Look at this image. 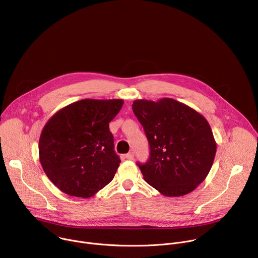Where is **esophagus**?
<instances>
[{"label":"esophagus","mask_w":258,"mask_h":258,"mask_svg":"<svg viewBox=\"0 0 258 258\" xmlns=\"http://www.w3.org/2000/svg\"><path fill=\"white\" fill-rule=\"evenodd\" d=\"M125 158L128 159V160H133V159H134V153H133V152L127 153V154L125 155Z\"/></svg>","instance_id":"esophagus-1"}]
</instances>
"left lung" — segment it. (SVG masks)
Segmentation results:
<instances>
[{
	"label": "left lung",
	"instance_id": "1",
	"mask_svg": "<svg viewBox=\"0 0 258 258\" xmlns=\"http://www.w3.org/2000/svg\"><path fill=\"white\" fill-rule=\"evenodd\" d=\"M132 107L150 146L148 162L138 163L144 179L166 197L194 191L209 173L216 152L206 118L171 98L135 100Z\"/></svg>",
	"mask_w": 258,
	"mask_h": 258
}]
</instances>
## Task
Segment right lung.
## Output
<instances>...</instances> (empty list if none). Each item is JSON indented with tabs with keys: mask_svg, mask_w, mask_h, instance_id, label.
<instances>
[{
	"mask_svg": "<svg viewBox=\"0 0 258 258\" xmlns=\"http://www.w3.org/2000/svg\"><path fill=\"white\" fill-rule=\"evenodd\" d=\"M122 105L121 99H84L47 121L39 141L40 161L60 191L90 198L113 179L120 159L109 122Z\"/></svg>",
	"mask_w": 258,
	"mask_h": 258,
	"instance_id": "add662e5",
	"label": "right lung"
}]
</instances>
